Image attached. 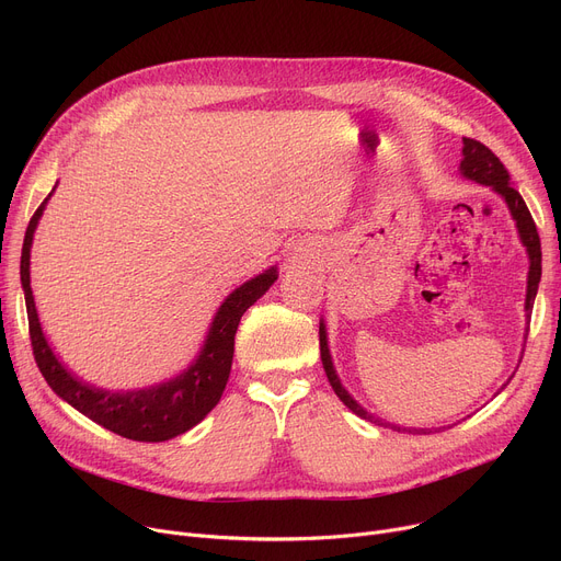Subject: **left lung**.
Segmentation results:
<instances>
[{
	"label": "left lung",
	"mask_w": 561,
	"mask_h": 561,
	"mask_svg": "<svg viewBox=\"0 0 561 561\" xmlns=\"http://www.w3.org/2000/svg\"><path fill=\"white\" fill-rule=\"evenodd\" d=\"M459 172L461 176H466V180L476 182V184H482V186H489L491 191H495L500 197L505 199L507 209L516 222V229H518V239L527 252V259H529V271H527V290H525V318L533 316V307H535V298H537V290H539V282H541V241H539V233H537V225L533 220V216H529L527 211V204L523 202L520 193L512 186V180H510V172L507 168L500 163V159L489 150L486 145H482L480 140H473V138H463V147H461V163H459ZM320 359H322V368H325L328 373V379L330 385L334 389V393L339 396V400L350 409L355 411V414L364 421H370V423H377L381 427H391V430H398V432H416V434H430V432H436V430H446V427H400V425H393V423H387L381 419H375L370 411H366L355 398H352L347 393V389L341 385V379L336 375V368H334V362H332V355H330V345H328V328H325V320L320 318ZM527 339V336H525ZM514 377V375H512ZM510 377V379H512ZM510 379L505 381L503 387H500V391H503ZM497 391V393H500ZM453 427V425H450Z\"/></svg>",
	"instance_id": "left-lung-1"
}]
</instances>
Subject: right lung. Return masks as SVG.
<instances>
[{
	"label": "right lung",
	"mask_w": 561,
	"mask_h": 561,
	"mask_svg": "<svg viewBox=\"0 0 561 561\" xmlns=\"http://www.w3.org/2000/svg\"><path fill=\"white\" fill-rule=\"evenodd\" d=\"M51 193L38 206L34 218L28 220L20 259V282L26 302L28 334H32L36 364L49 389L85 419L131 440L159 444V440H168L188 432L220 402L231 370L233 336L236 330H239L241 316L277 282V265H271L268 271L259 273L229 293L211 320L197 357L180 375L134 391L100 389L77 377L56 357V352L47 343L34 302L28 265H32L34 233Z\"/></svg>",
	"instance_id": "add662e5"
}]
</instances>
